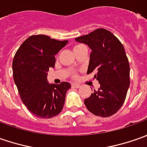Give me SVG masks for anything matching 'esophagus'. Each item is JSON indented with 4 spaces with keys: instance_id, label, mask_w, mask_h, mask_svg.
Listing matches in <instances>:
<instances>
[{
    "instance_id": "1",
    "label": "esophagus",
    "mask_w": 147,
    "mask_h": 147,
    "mask_svg": "<svg viewBox=\"0 0 147 147\" xmlns=\"http://www.w3.org/2000/svg\"><path fill=\"white\" fill-rule=\"evenodd\" d=\"M71 86H72L73 88H80V85L79 84L76 83H72L71 84Z\"/></svg>"
}]
</instances>
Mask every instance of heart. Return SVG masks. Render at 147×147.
<instances>
[{"label":"heart","instance_id":"heart-1","mask_svg":"<svg viewBox=\"0 0 147 147\" xmlns=\"http://www.w3.org/2000/svg\"><path fill=\"white\" fill-rule=\"evenodd\" d=\"M77 46H79V45H76V47H77ZM76 47H75V48H76Z\"/></svg>","mask_w":147,"mask_h":147}]
</instances>
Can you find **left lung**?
I'll return each instance as SVG.
<instances>
[{"mask_svg":"<svg viewBox=\"0 0 147 147\" xmlns=\"http://www.w3.org/2000/svg\"><path fill=\"white\" fill-rule=\"evenodd\" d=\"M75 40L91 49L87 73L96 71L94 77L100 84V88L94 89L84 102L91 113L109 117L124 104L130 84V67L124 46L119 39L104 28Z\"/></svg>","mask_w":147,"mask_h":147,"instance_id":"1","label":"left lung"}]
</instances>
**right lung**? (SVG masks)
<instances>
[{
    "label": "right lung",
    "instance_id": "right-lung-1",
    "mask_svg": "<svg viewBox=\"0 0 147 147\" xmlns=\"http://www.w3.org/2000/svg\"><path fill=\"white\" fill-rule=\"evenodd\" d=\"M68 40H57L45 35H34L24 40L13 57L14 83L21 100L39 118H52L63 108L68 82L48 83L49 68L55 65L54 55Z\"/></svg>",
    "mask_w": 147,
    "mask_h": 147
}]
</instances>
